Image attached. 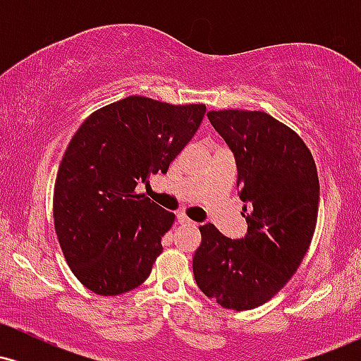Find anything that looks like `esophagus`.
Here are the masks:
<instances>
[{"mask_svg": "<svg viewBox=\"0 0 361 361\" xmlns=\"http://www.w3.org/2000/svg\"><path fill=\"white\" fill-rule=\"evenodd\" d=\"M178 222L180 224H186V226H197V222L190 221L185 214H178Z\"/></svg>", "mask_w": 361, "mask_h": 361, "instance_id": "1", "label": "esophagus"}]
</instances>
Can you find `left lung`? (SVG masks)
I'll list each match as a JSON object with an SVG mask.
<instances>
[{
    "mask_svg": "<svg viewBox=\"0 0 361 361\" xmlns=\"http://www.w3.org/2000/svg\"><path fill=\"white\" fill-rule=\"evenodd\" d=\"M238 163L246 204L244 239L200 226L193 256L198 288L224 309L259 307L295 275L317 224L319 178L314 157L295 130L259 110L209 111Z\"/></svg>",
    "mask_w": 361,
    "mask_h": 361,
    "instance_id": "left-lung-1",
    "label": "left lung"
}]
</instances>
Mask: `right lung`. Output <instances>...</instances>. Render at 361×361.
<instances>
[{
	"label": "right lung",
	"mask_w": 361,
	"mask_h": 361,
	"mask_svg": "<svg viewBox=\"0 0 361 361\" xmlns=\"http://www.w3.org/2000/svg\"><path fill=\"white\" fill-rule=\"evenodd\" d=\"M205 111L204 103L127 97L93 111L69 140L54 185V227L91 292L114 297L146 281L175 214L135 186L168 171Z\"/></svg>",
	"instance_id": "1"
}]
</instances>
